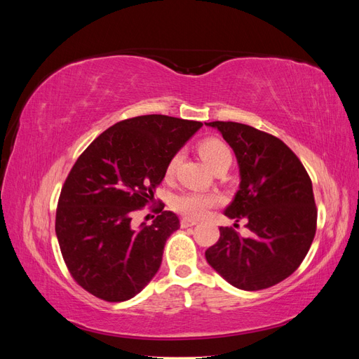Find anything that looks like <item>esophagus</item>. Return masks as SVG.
Instances as JSON below:
<instances>
[{
  "label": "esophagus",
  "mask_w": 359,
  "mask_h": 359,
  "mask_svg": "<svg viewBox=\"0 0 359 359\" xmlns=\"http://www.w3.org/2000/svg\"><path fill=\"white\" fill-rule=\"evenodd\" d=\"M194 224H198V220H191V219H182L181 220V227H191Z\"/></svg>",
  "instance_id": "obj_1"
}]
</instances>
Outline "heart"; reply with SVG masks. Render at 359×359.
<instances>
[{"label": "heart", "instance_id": "obj_1", "mask_svg": "<svg viewBox=\"0 0 359 359\" xmlns=\"http://www.w3.org/2000/svg\"><path fill=\"white\" fill-rule=\"evenodd\" d=\"M199 153L202 158L208 163L210 168L215 169L222 165L232 163V153L229 147L220 139H205L199 145ZM181 161V153H175L166 166V177L172 178L175 173L178 165ZM222 202L219 194L215 193H205V191H182L173 196L172 199V208L177 212L182 214L184 217L191 220H198L203 217L214 206Z\"/></svg>", "mask_w": 359, "mask_h": 359}]
</instances>
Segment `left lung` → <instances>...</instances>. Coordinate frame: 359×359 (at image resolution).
Instances as JSON below:
<instances>
[{
	"instance_id": "1",
	"label": "left lung",
	"mask_w": 359,
	"mask_h": 359,
	"mask_svg": "<svg viewBox=\"0 0 359 359\" xmlns=\"http://www.w3.org/2000/svg\"><path fill=\"white\" fill-rule=\"evenodd\" d=\"M205 124L219 130L240 166V190L224 215L245 220L250 231L244 238L233 227H220L219 241L205 252L206 262L238 289L274 286L295 273L316 233L311 180L278 137L232 121Z\"/></svg>"
}]
</instances>
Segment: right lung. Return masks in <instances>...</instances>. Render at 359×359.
Returning a JSON list of instances; mask_svg holds the SVG:
<instances>
[{"instance_id": "1", "label": "right lung", "mask_w": 359, "mask_h": 359, "mask_svg": "<svg viewBox=\"0 0 359 359\" xmlns=\"http://www.w3.org/2000/svg\"><path fill=\"white\" fill-rule=\"evenodd\" d=\"M202 126L166 115L128 118L76 160L61 189L55 232L72 277L91 295L127 301L157 274L178 217L163 205L153 224L135 229L132 215L154 201L170 157Z\"/></svg>"}]
</instances>
